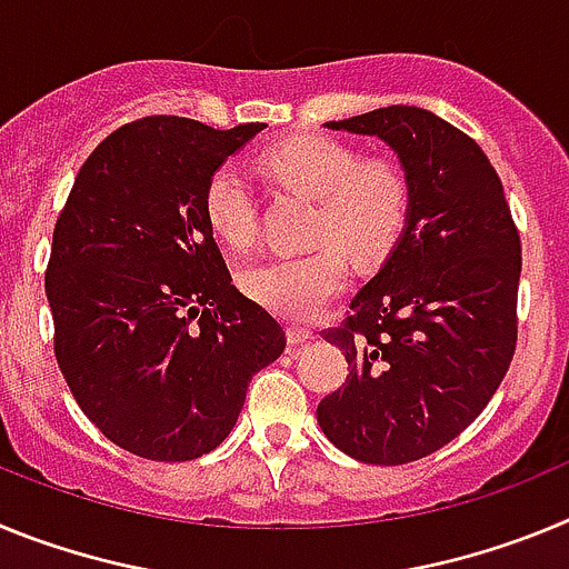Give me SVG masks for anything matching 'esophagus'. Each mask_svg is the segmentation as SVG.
<instances>
[{
    "label": "esophagus",
    "instance_id": "obj_1",
    "mask_svg": "<svg viewBox=\"0 0 569 569\" xmlns=\"http://www.w3.org/2000/svg\"><path fill=\"white\" fill-rule=\"evenodd\" d=\"M313 339V330L301 328V325H290L288 328V341L290 345H305V341Z\"/></svg>",
    "mask_w": 569,
    "mask_h": 569
}]
</instances>
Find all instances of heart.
I'll return each instance as SVG.
<instances>
[{
	"instance_id": "b5f03b06",
	"label": "heart",
	"mask_w": 569,
	"mask_h": 569,
	"mask_svg": "<svg viewBox=\"0 0 569 569\" xmlns=\"http://www.w3.org/2000/svg\"><path fill=\"white\" fill-rule=\"evenodd\" d=\"M261 170L281 188L316 199L310 239L319 248L279 256L241 273V290L284 319H313L347 279L345 253L379 264L393 253L413 213V182L399 159L361 156L336 139L296 136L259 156ZM204 219L224 244L250 248L256 202L233 168H216L204 182Z\"/></svg>"
}]
</instances>
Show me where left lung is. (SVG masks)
<instances>
[{"mask_svg":"<svg viewBox=\"0 0 569 569\" xmlns=\"http://www.w3.org/2000/svg\"><path fill=\"white\" fill-rule=\"evenodd\" d=\"M379 136L413 182V213L379 273L350 301L347 381L316 407L341 453L407 465L476 421L516 353L521 241L485 150L425 108L390 104L328 122Z\"/></svg>","mask_w":569,"mask_h":569,"instance_id":"obj_1","label":"left lung"}]
</instances>
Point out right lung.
Returning <instances> with one entry per match:
<instances>
[{
	"label": "right lung",
	"instance_id": "add662e5",
	"mask_svg": "<svg viewBox=\"0 0 569 569\" xmlns=\"http://www.w3.org/2000/svg\"><path fill=\"white\" fill-rule=\"evenodd\" d=\"M268 124L148 116L99 144L53 228V353L82 413L150 461H190L233 430L284 330L230 284L204 182Z\"/></svg>",
	"mask_w": 569,
	"mask_h": 569
}]
</instances>
